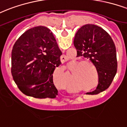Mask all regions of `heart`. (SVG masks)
I'll use <instances>...</instances> for the list:
<instances>
[{"label": "heart", "instance_id": "b5f03b06", "mask_svg": "<svg viewBox=\"0 0 127 127\" xmlns=\"http://www.w3.org/2000/svg\"><path fill=\"white\" fill-rule=\"evenodd\" d=\"M76 62H78L77 63ZM77 63L76 64L75 63ZM75 64H74V63ZM72 64H74L71 66ZM71 65V67L70 66ZM93 65L96 71H95L94 68L92 67ZM70 67V74L73 79H74L77 84L79 85V87L84 89H91L95 85L97 80V76H98V72L97 68L94 64V63L91 61L85 60L82 61V59L74 60L68 63V66ZM97 73H96L95 72ZM97 75H96V74ZM98 83L96 85V87L98 85Z\"/></svg>", "mask_w": 127, "mask_h": 127}]
</instances>
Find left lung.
Returning <instances> with one entry per match:
<instances>
[{
	"label": "left lung",
	"mask_w": 127,
	"mask_h": 127,
	"mask_svg": "<svg viewBox=\"0 0 127 127\" xmlns=\"http://www.w3.org/2000/svg\"><path fill=\"white\" fill-rule=\"evenodd\" d=\"M74 45L77 57L89 59L97 68L98 84L88 95H97L108 89L117 70V51L112 38L101 27L85 25L76 32Z\"/></svg>",
	"instance_id": "8db88e82"
}]
</instances>
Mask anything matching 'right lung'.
Segmentation results:
<instances>
[{
	"label": "right lung",
	"instance_id": "1",
	"mask_svg": "<svg viewBox=\"0 0 127 127\" xmlns=\"http://www.w3.org/2000/svg\"><path fill=\"white\" fill-rule=\"evenodd\" d=\"M62 55L50 29L39 26L18 38L12 51L11 72L23 93L36 98H55L58 90L53 72L61 64Z\"/></svg>",
	"mask_w": 127,
	"mask_h": 127
}]
</instances>
